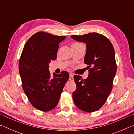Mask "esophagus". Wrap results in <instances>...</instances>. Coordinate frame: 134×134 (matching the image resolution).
I'll list each match as a JSON object with an SVG mask.
<instances>
[{
    "mask_svg": "<svg viewBox=\"0 0 134 134\" xmlns=\"http://www.w3.org/2000/svg\"><path fill=\"white\" fill-rule=\"evenodd\" d=\"M73 74H70V76H69V80L70 81H73L74 80V78H73Z\"/></svg>",
    "mask_w": 134,
    "mask_h": 134,
    "instance_id": "esophagus-1",
    "label": "esophagus"
}]
</instances>
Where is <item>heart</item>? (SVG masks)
Masks as SVG:
<instances>
[{
    "label": "heart",
    "mask_w": 134,
    "mask_h": 134,
    "mask_svg": "<svg viewBox=\"0 0 134 134\" xmlns=\"http://www.w3.org/2000/svg\"><path fill=\"white\" fill-rule=\"evenodd\" d=\"M77 44V43H74V44Z\"/></svg>",
    "instance_id": "b5f03b06"
}]
</instances>
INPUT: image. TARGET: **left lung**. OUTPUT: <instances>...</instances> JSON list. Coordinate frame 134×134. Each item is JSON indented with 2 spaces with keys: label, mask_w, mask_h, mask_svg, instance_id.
<instances>
[{
  "label": "left lung",
  "mask_w": 134,
  "mask_h": 134,
  "mask_svg": "<svg viewBox=\"0 0 134 134\" xmlns=\"http://www.w3.org/2000/svg\"><path fill=\"white\" fill-rule=\"evenodd\" d=\"M71 38L86 44L84 62L89 69L86 79L74 76L76 89L72 93V99L80 109L94 112L104 105L112 89L116 72L114 48L107 38L98 33L71 35Z\"/></svg>",
  "instance_id": "left-lung-1"
}]
</instances>
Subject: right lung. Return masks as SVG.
I'll list each match as a JSON object with an SVG mask.
<instances>
[{
	"label": "right lung",
	"mask_w": 134,
	"mask_h": 134,
	"mask_svg": "<svg viewBox=\"0 0 134 134\" xmlns=\"http://www.w3.org/2000/svg\"><path fill=\"white\" fill-rule=\"evenodd\" d=\"M65 36L38 32L28 40L22 51L19 71L22 87L34 107L44 112L51 110L58 103L60 95L69 78V72H53L49 64L57 58L59 43Z\"/></svg>",
	"instance_id": "add662e5"
}]
</instances>
